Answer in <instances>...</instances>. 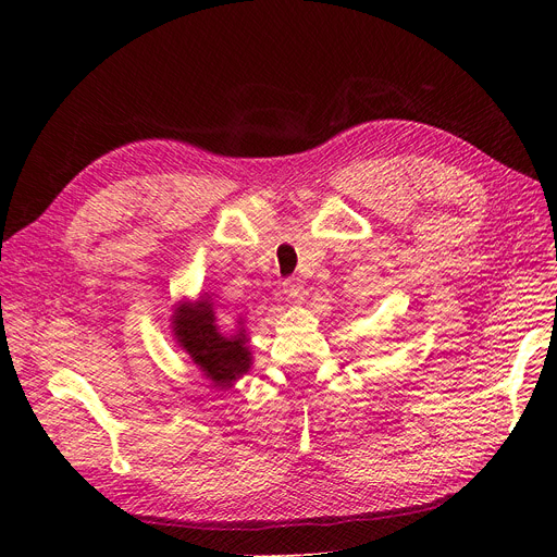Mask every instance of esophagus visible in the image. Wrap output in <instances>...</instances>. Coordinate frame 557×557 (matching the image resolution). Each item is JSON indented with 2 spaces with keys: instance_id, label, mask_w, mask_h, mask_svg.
Returning a JSON list of instances; mask_svg holds the SVG:
<instances>
[{
  "instance_id": "esophagus-1",
  "label": "esophagus",
  "mask_w": 557,
  "mask_h": 557,
  "mask_svg": "<svg viewBox=\"0 0 557 557\" xmlns=\"http://www.w3.org/2000/svg\"><path fill=\"white\" fill-rule=\"evenodd\" d=\"M282 288H284L286 298L296 300V302H300V300H302V296H305V284H302V280H298V277H290V280H286V282L282 284Z\"/></svg>"
}]
</instances>
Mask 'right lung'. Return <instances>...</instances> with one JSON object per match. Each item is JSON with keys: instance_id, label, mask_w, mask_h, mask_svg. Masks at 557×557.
<instances>
[{"instance_id": "add662e5", "label": "right lung", "mask_w": 557, "mask_h": 557, "mask_svg": "<svg viewBox=\"0 0 557 557\" xmlns=\"http://www.w3.org/2000/svg\"><path fill=\"white\" fill-rule=\"evenodd\" d=\"M171 332L189 361L221 391L232 388L252 368L246 318H237V330L223 332L216 305L210 294L181 300L171 313Z\"/></svg>"}]
</instances>
